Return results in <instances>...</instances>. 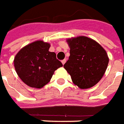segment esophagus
Listing matches in <instances>:
<instances>
[{
	"label": "esophagus",
	"instance_id": "obj_1",
	"mask_svg": "<svg viewBox=\"0 0 124 124\" xmlns=\"http://www.w3.org/2000/svg\"><path fill=\"white\" fill-rule=\"evenodd\" d=\"M66 59H63V61H61L62 64H63V65H64V64H65V63H66Z\"/></svg>",
	"mask_w": 124,
	"mask_h": 124
}]
</instances>
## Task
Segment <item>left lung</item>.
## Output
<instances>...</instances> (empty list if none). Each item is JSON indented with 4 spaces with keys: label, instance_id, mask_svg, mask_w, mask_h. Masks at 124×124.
I'll return each mask as SVG.
<instances>
[{
    "label": "left lung",
    "instance_id": "8db88e82",
    "mask_svg": "<svg viewBox=\"0 0 124 124\" xmlns=\"http://www.w3.org/2000/svg\"><path fill=\"white\" fill-rule=\"evenodd\" d=\"M70 56L63 67L80 89L91 88L103 77L109 62L105 50L95 40L79 36L67 39Z\"/></svg>",
    "mask_w": 124,
    "mask_h": 124
}]
</instances>
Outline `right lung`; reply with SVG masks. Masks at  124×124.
Masks as SVG:
<instances>
[{"label": "right lung", "mask_w": 124, "mask_h": 124, "mask_svg": "<svg viewBox=\"0 0 124 124\" xmlns=\"http://www.w3.org/2000/svg\"><path fill=\"white\" fill-rule=\"evenodd\" d=\"M50 43L37 40L22 47L16 55L15 70L29 87L42 88L51 79L54 71L63 66L54 52H50Z\"/></svg>", "instance_id": "add662e5"}]
</instances>
